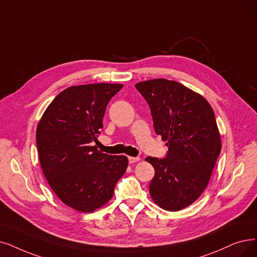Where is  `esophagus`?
Returning a JSON list of instances; mask_svg holds the SVG:
<instances>
[{"label":"esophagus","instance_id":"34e87169","mask_svg":"<svg viewBox=\"0 0 257 257\" xmlns=\"http://www.w3.org/2000/svg\"><path fill=\"white\" fill-rule=\"evenodd\" d=\"M139 160H140L139 157H128V162L130 163H135V162H137Z\"/></svg>","mask_w":257,"mask_h":257}]
</instances>
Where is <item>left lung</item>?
I'll list each match as a JSON object with an SVG mask.
<instances>
[{"label":"left lung","mask_w":257,"mask_h":257,"mask_svg":"<svg viewBox=\"0 0 257 257\" xmlns=\"http://www.w3.org/2000/svg\"><path fill=\"white\" fill-rule=\"evenodd\" d=\"M157 135L169 147L164 158L147 157L155 169L150 194L167 211L190 206L207 188L220 154L221 141L209 102L199 94L167 79L139 82Z\"/></svg>","instance_id":"8db88e82"}]
</instances>
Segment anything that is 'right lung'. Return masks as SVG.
I'll return each mask as SVG.
<instances>
[{
    "label": "right lung",
    "mask_w": 257,
    "mask_h": 257,
    "mask_svg": "<svg viewBox=\"0 0 257 257\" xmlns=\"http://www.w3.org/2000/svg\"><path fill=\"white\" fill-rule=\"evenodd\" d=\"M122 84L70 86L53 100L37 127L41 168L49 186L66 206L93 212L114 194L127 168L125 156L101 153L98 141L109 100Z\"/></svg>",
    "instance_id": "obj_1"
}]
</instances>
